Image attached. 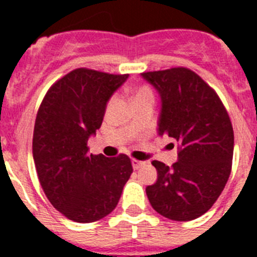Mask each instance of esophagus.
<instances>
[{"label": "esophagus", "instance_id": "esophagus-1", "mask_svg": "<svg viewBox=\"0 0 257 257\" xmlns=\"http://www.w3.org/2000/svg\"><path fill=\"white\" fill-rule=\"evenodd\" d=\"M145 162L144 161H139V160H133V167L134 170H139L142 166H144Z\"/></svg>", "mask_w": 257, "mask_h": 257}]
</instances>
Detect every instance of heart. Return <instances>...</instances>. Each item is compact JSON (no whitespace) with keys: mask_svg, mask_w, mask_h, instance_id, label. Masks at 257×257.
Masks as SVG:
<instances>
[{"mask_svg":"<svg viewBox=\"0 0 257 257\" xmlns=\"http://www.w3.org/2000/svg\"><path fill=\"white\" fill-rule=\"evenodd\" d=\"M148 95H152L151 90H149L148 87H145V86H142V87L136 88L135 92H134V100L138 101L139 99H142V97H144V96H148Z\"/></svg>","mask_w":257,"mask_h":257,"instance_id":"heart-1","label":"heart"}]
</instances>
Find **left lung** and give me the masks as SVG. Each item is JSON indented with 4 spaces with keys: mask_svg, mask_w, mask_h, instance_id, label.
<instances>
[{
    "mask_svg": "<svg viewBox=\"0 0 257 257\" xmlns=\"http://www.w3.org/2000/svg\"><path fill=\"white\" fill-rule=\"evenodd\" d=\"M142 76L162 101L158 135L179 143L178 162L171 167L152 162L158 178L147 187V196L162 216L194 220L212 207L230 175L234 149L230 118L215 90L188 68Z\"/></svg>",
    "mask_w": 257,
    "mask_h": 257,
    "instance_id": "8db88e82",
    "label": "left lung"
}]
</instances>
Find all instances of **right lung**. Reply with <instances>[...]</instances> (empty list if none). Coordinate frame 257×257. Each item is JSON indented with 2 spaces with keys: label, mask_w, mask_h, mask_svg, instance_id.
<instances>
[{
  "label": "right lung",
  "mask_w": 257,
  "mask_h": 257,
  "mask_svg": "<svg viewBox=\"0 0 257 257\" xmlns=\"http://www.w3.org/2000/svg\"><path fill=\"white\" fill-rule=\"evenodd\" d=\"M127 77L78 68L49 88L38 109L32 145L38 180L50 203L76 222L112 212L133 174L126 154L92 156L87 147Z\"/></svg>",
  "instance_id": "right-lung-1"
}]
</instances>
